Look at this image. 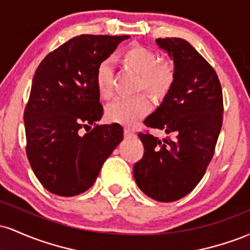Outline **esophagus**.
<instances>
[{"label": "esophagus", "instance_id": "obj_1", "mask_svg": "<svg viewBox=\"0 0 250 250\" xmlns=\"http://www.w3.org/2000/svg\"><path fill=\"white\" fill-rule=\"evenodd\" d=\"M125 137H133L134 133L129 128H125Z\"/></svg>", "mask_w": 250, "mask_h": 250}]
</instances>
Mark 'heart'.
I'll return each mask as SVG.
<instances>
[{
	"instance_id": "b5f03b06",
	"label": "heart",
	"mask_w": 250,
	"mask_h": 250,
	"mask_svg": "<svg viewBox=\"0 0 250 250\" xmlns=\"http://www.w3.org/2000/svg\"><path fill=\"white\" fill-rule=\"evenodd\" d=\"M120 60L128 69L140 75L137 88L145 89L155 100L166 96L174 82V67L169 62H160L154 51L131 45L122 51ZM96 87L103 99L113 95V69L109 61H103L96 70ZM150 109L145 95L117 99L105 107V119L111 123L131 127Z\"/></svg>"
}]
</instances>
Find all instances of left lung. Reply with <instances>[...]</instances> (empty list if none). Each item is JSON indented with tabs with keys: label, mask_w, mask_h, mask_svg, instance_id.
Here are the masks:
<instances>
[{
	"label": "left lung",
	"mask_w": 250,
	"mask_h": 250,
	"mask_svg": "<svg viewBox=\"0 0 250 250\" xmlns=\"http://www.w3.org/2000/svg\"><path fill=\"white\" fill-rule=\"evenodd\" d=\"M155 42L173 60L175 77L145 125L168 136L139 134L145 154L133 173L147 196L173 202L196 187L213 157L222 127V89L215 70L190 43L177 37Z\"/></svg>",
	"instance_id": "left-lung-1"
}]
</instances>
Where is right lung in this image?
<instances>
[{
	"label": "right lung",
	"instance_id": "add662e5",
	"mask_svg": "<svg viewBox=\"0 0 250 250\" xmlns=\"http://www.w3.org/2000/svg\"><path fill=\"white\" fill-rule=\"evenodd\" d=\"M129 36L80 35L40 63L24 110L27 156L50 193L75 196L96 181L102 165L123 140L117 123L96 125L103 115L96 70ZM96 128L82 135V127Z\"/></svg>",
	"mask_w": 250,
	"mask_h": 250
}]
</instances>
